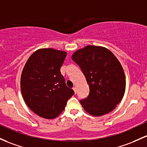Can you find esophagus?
I'll return each mask as SVG.
<instances>
[{"label":"esophagus","mask_w":147,"mask_h":147,"mask_svg":"<svg viewBox=\"0 0 147 147\" xmlns=\"http://www.w3.org/2000/svg\"><path fill=\"white\" fill-rule=\"evenodd\" d=\"M73 90H74V92H75V94H76V88L75 87H73Z\"/></svg>","instance_id":"esophagus-1"}]
</instances>
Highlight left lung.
<instances>
[{
	"label": "left lung",
	"instance_id": "left-lung-1",
	"mask_svg": "<svg viewBox=\"0 0 147 147\" xmlns=\"http://www.w3.org/2000/svg\"><path fill=\"white\" fill-rule=\"evenodd\" d=\"M71 58L90 87L88 96L80 100L84 110L98 117L115 109L126 90L124 71L115 55L106 48L89 45L76 51Z\"/></svg>",
	"mask_w": 147,
	"mask_h": 147
}]
</instances>
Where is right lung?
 Wrapping results in <instances>:
<instances>
[{
    "instance_id": "right-lung-1",
    "label": "right lung",
    "mask_w": 147,
    "mask_h": 147,
    "mask_svg": "<svg viewBox=\"0 0 147 147\" xmlns=\"http://www.w3.org/2000/svg\"><path fill=\"white\" fill-rule=\"evenodd\" d=\"M66 56L65 51L51 48L39 49L30 56L23 69V98L30 109L41 117L55 118L74 94L60 72Z\"/></svg>"
}]
</instances>
